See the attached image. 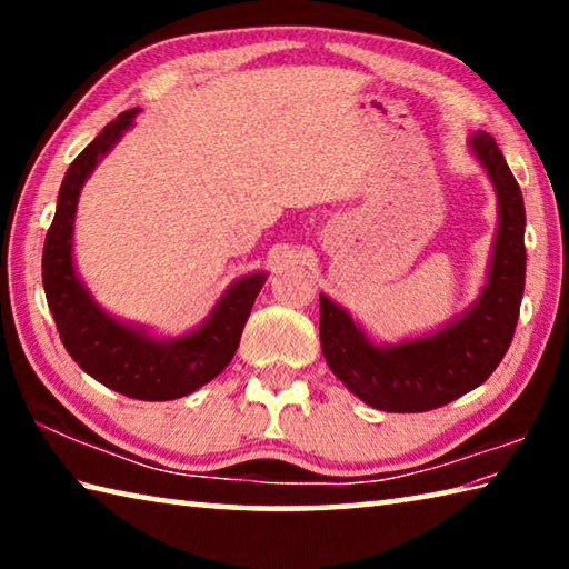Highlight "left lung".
Listing matches in <instances>:
<instances>
[{"label": "left lung", "instance_id": "obj_1", "mask_svg": "<svg viewBox=\"0 0 569 569\" xmlns=\"http://www.w3.org/2000/svg\"><path fill=\"white\" fill-rule=\"evenodd\" d=\"M471 150L497 188L499 230L489 281L465 319L427 339L379 349L343 308L321 296L326 363L373 409L417 413L445 407L492 377L512 343L527 271L525 200L492 134L477 132Z\"/></svg>", "mask_w": 569, "mask_h": 569}]
</instances>
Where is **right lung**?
<instances>
[{
    "label": "right lung",
    "mask_w": 569,
    "mask_h": 569,
    "mask_svg": "<svg viewBox=\"0 0 569 569\" xmlns=\"http://www.w3.org/2000/svg\"><path fill=\"white\" fill-rule=\"evenodd\" d=\"M134 114L138 108L124 110L104 124L98 138L67 168L57 198V213L44 238L42 283L64 349L82 371L130 399L168 401L200 389L230 363L266 273L238 281L220 298L206 326L170 343L148 339L130 326L110 319L92 303L88 291L77 281L72 266L77 198L84 178L130 128Z\"/></svg>",
    "instance_id": "obj_1"
}]
</instances>
